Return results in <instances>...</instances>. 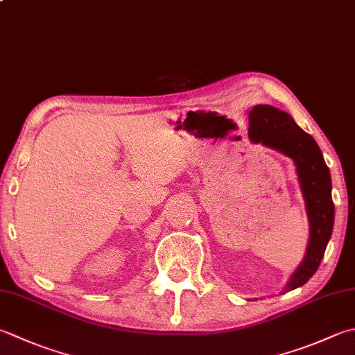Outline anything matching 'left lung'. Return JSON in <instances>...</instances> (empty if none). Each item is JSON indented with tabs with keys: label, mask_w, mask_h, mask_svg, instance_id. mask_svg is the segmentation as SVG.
<instances>
[{
	"label": "left lung",
	"mask_w": 355,
	"mask_h": 355,
	"mask_svg": "<svg viewBox=\"0 0 355 355\" xmlns=\"http://www.w3.org/2000/svg\"><path fill=\"white\" fill-rule=\"evenodd\" d=\"M249 138L294 159L309 218L306 255L291 275L284 291L303 286L320 266L334 227L331 173L314 138L297 126L294 118L269 104H257L249 112Z\"/></svg>",
	"instance_id": "1"
}]
</instances>
